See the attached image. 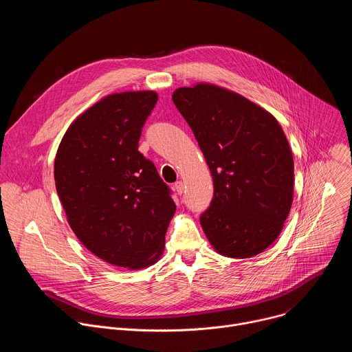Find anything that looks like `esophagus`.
<instances>
[{
  "mask_svg": "<svg viewBox=\"0 0 352 352\" xmlns=\"http://www.w3.org/2000/svg\"><path fill=\"white\" fill-rule=\"evenodd\" d=\"M174 189H175V192L181 196V195L184 193V182H182V181L175 182V184H174Z\"/></svg>",
  "mask_w": 352,
  "mask_h": 352,
  "instance_id": "34e87169",
  "label": "esophagus"
}]
</instances>
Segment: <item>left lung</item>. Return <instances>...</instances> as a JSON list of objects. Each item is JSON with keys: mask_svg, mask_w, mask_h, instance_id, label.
Returning a JSON list of instances; mask_svg holds the SVG:
<instances>
[{"mask_svg": "<svg viewBox=\"0 0 352 352\" xmlns=\"http://www.w3.org/2000/svg\"><path fill=\"white\" fill-rule=\"evenodd\" d=\"M173 102L189 124L213 177L200 224L217 254L246 259L280 235L294 197V159L278 121L230 89L200 82Z\"/></svg>", "mask_w": 352, "mask_h": 352, "instance_id": "8db88e82", "label": "left lung"}]
</instances>
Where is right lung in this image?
Returning <instances> with one entry per match:
<instances>
[{
  "mask_svg": "<svg viewBox=\"0 0 352 352\" xmlns=\"http://www.w3.org/2000/svg\"><path fill=\"white\" fill-rule=\"evenodd\" d=\"M155 90L113 93L68 126L54 179L78 239L102 261L129 270L155 265L164 252L175 204L152 162L138 150Z\"/></svg>",
  "mask_w": 352,
  "mask_h": 352,
  "instance_id": "1",
  "label": "right lung"
}]
</instances>
